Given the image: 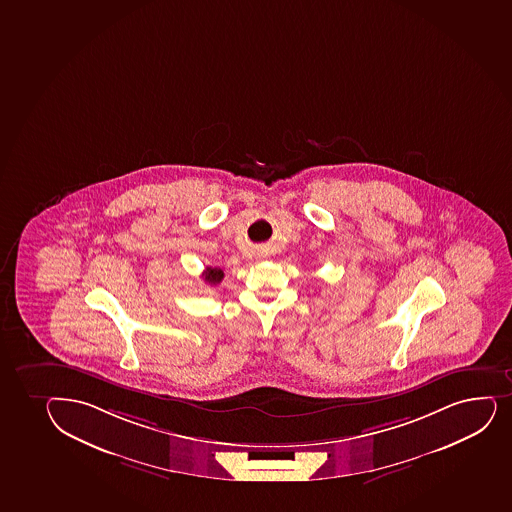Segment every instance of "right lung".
Returning <instances> with one entry per match:
<instances>
[{"mask_svg": "<svg viewBox=\"0 0 512 512\" xmlns=\"http://www.w3.org/2000/svg\"><path fill=\"white\" fill-rule=\"evenodd\" d=\"M223 277H225V274H223V270L218 269V267H215V269H213V267H206V270L203 272L204 282H208L211 286L220 284Z\"/></svg>", "mask_w": 512, "mask_h": 512, "instance_id": "add662e5", "label": "right lung"}]
</instances>
